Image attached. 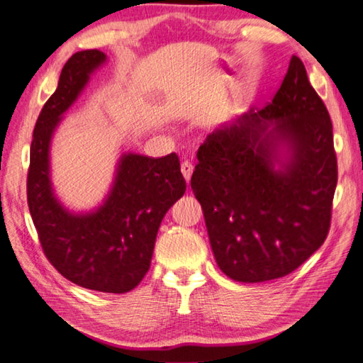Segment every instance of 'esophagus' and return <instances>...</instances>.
Masks as SVG:
<instances>
[{
    "instance_id": "obj_1",
    "label": "esophagus",
    "mask_w": 363,
    "mask_h": 363,
    "mask_svg": "<svg viewBox=\"0 0 363 363\" xmlns=\"http://www.w3.org/2000/svg\"><path fill=\"white\" fill-rule=\"evenodd\" d=\"M180 170H182V175L185 177V180L189 183V180H191V175H193V170H194L193 164H191V162H188V161L182 162V165H180Z\"/></svg>"
}]
</instances>
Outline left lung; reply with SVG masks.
Masks as SVG:
<instances>
[{
	"label": "left lung",
	"mask_w": 363,
	"mask_h": 363,
	"mask_svg": "<svg viewBox=\"0 0 363 363\" xmlns=\"http://www.w3.org/2000/svg\"><path fill=\"white\" fill-rule=\"evenodd\" d=\"M198 161L191 189L233 281L287 276L323 244L338 182L333 127L296 55L271 104L217 127Z\"/></svg>",
	"instance_id": "left-lung-1"
}]
</instances>
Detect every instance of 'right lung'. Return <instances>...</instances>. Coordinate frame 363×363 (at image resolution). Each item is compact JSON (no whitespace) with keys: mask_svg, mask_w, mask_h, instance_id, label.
<instances>
[{"mask_svg":"<svg viewBox=\"0 0 363 363\" xmlns=\"http://www.w3.org/2000/svg\"><path fill=\"white\" fill-rule=\"evenodd\" d=\"M105 62L99 49L81 50L62 68L33 130L27 198L44 255L63 277L89 290L125 294L148 272L159 226L186 182L175 152L157 159L123 152L99 207L72 212L57 198L50 180L54 132Z\"/></svg>","mask_w":363,"mask_h":363,"instance_id":"obj_1","label":"right lung"}]
</instances>
